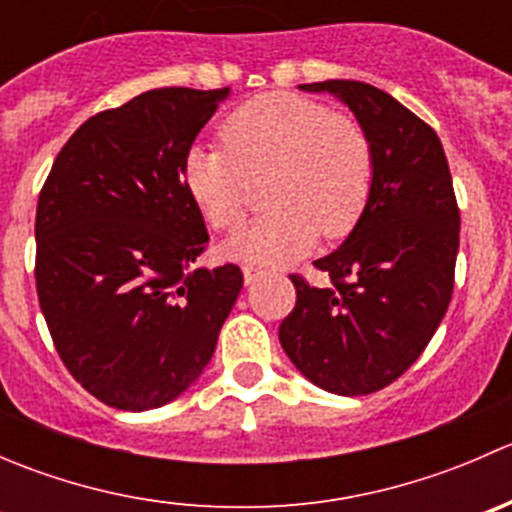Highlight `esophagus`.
Wrapping results in <instances>:
<instances>
[{
  "mask_svg": "<svg viewBox=\"0 0 512 512\" xmlns=\"http://www.w3.org/2000/svg\"><path fill=\"white\" fill-rule=\"evenodd\" d=\"M242 275H245V282H247V285H252V282L260 280V277L265 275V272L257 270V267H250V265H247V267H242Z\"/></svg>",
  "mask_w": 512,
  "mask_h": 512,
  "instance_id": "obj_1",
  "label": "esophagus"
}]
</instances>
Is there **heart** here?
Segmentation results:
<instances>
[{
	"label": "heart",
	"instance_id": "b5f03b06",
	"mask_svg": "<svg viewBox=\"0 0 512 512\" xmlns=\"http://www.w3.org/2000/svg\"><path fill=\"white\" fill-rule=\"evenodd\" d=\"M223 143H195L183 160L190 200L215 230H235L250 210L252 183L267 178L265 215L227 242L245 262L304 255L319 230L342 237L356 225L374 183V146L349 113L297 94H262L223 123Z\"/></svg>",
	"mask_w": 512,
	"mask_h": 512
}]
</instances>
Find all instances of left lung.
<instances>
[{
    "instance_id": "1",
    "label": "left lung",
    "mask_w": 512,
    "mask_h": 512,
    "mask_svg": "<svg viewBox=\"0 0 512 512\" xmlns=\"http://www.w3.org/2000/svg\"><path fill=\"white\" fill-rule=\"evenodd\" d=\"M302 91L347 103L374 146V183L347 240L314 262L332 285L292 275L280 344L319 389L364 396L399 379L436 334L453 294L461 213L436 131L364 81Z\"/></svg>"
}]
</instances>
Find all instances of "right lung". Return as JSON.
I'll list each match as a JSON object with an SVG mask.
<instances>
[{
    "instance_id": "1",
    "label": "right lung",
    "mask_w": 512,
    "mask_h": 512,
    "mask_svg": "<svg viewBox=\"0 0 512 512\" xmlns=\"http://www.w3.org/2000/svg\"><path fill=\"white\" fill-rule=\"evenodd\" d=\"M230 89L170 86L81 123L36 205V294L54 347L89 394L121 411L178 399L208 366L242 289L208 270L183 160Z\"/></svg>"
}]
</instances>
